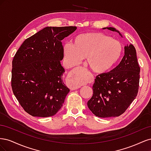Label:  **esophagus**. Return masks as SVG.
<instances>
[{
  "mask_svg": "<svg viewBox=\"0 0 151 151\" xmlns=\"http://www.w3.org/2000/svg\"><path fill=\"white\" fill-rule=\"evenodd\" d=\"M70 77H71V78H72V76H71ZM68 87H69L70 89H71V90H76V89H78L79 88H81V86H76V85H71V84L68 85Z\"/></svg>",
  "mask_w": 151,
  "mask_h": 151,
  "instance_id": "obj_1",
  "label": "esophagus"
}]
</instances>
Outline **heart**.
I'll return each mask as SVG.
<instances>
[{
	"label": "heart",
	"instance_id": "1",
	"mask_svg": "<svg viewBox=\"0 0 151 151\" xmlns=\"http://www.w3.org/2000/svg\"><path fill=\"white\" fill-rule=\"evenodd\" d=\"M123 45L119 41L101 33H86L77 36L72 45L63 46V55L70 67L87 58L91 70L96 74H106L114 69L120 62L123 54ZM71 85L81 86L79 78L70 82Z\"/></svg>",
	"mask_w": 151,
	"mask_h": 151
}]
</instances>
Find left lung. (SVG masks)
Instances as JSON below:
<instances>
[{
	"mask_svg": "<svg viewBox=\"0 0 151 151\" xmlns=\"http://www.w3.org/2000/svg\"><path fill=\"white\" fill-rule=\"evenodd\" d=\"M117 32L112 27L103 28ZM140 67L133 45L125 47V55L114 69L96 77L93 86V95L88 106L94 115L100 118L121 115L135 99L138 93Z\"/></svg>",
	"mask_w": 151,
	"mask_h": 151,
	"instance_id": "left-lung-1",
	"label": "left lung"
}]
</instances>
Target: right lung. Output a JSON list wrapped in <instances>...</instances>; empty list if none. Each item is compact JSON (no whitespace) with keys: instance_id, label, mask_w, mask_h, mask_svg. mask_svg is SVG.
<instances>
[{"instance_id":"right-lung-1","label":"right lung","mask_w":151,"mask_h":151,"mask_svg":"<svg viewBox=\"0 0 151 151\" xmlns=\"http://www.w3.org/2000/svg\"><path fill=\"white\" fill-rule=\"evenodd\" d=\"M76 26L46 27L27 38L12 60L11 86L21 106L33 116H52L70 90L63 83L61 41Z\"/></svg>"}]
</instances>
